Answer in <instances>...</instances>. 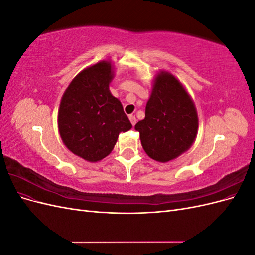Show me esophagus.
<instances>
[{
	"instance_id": "1",
	"label": "esophagus",
	"mask_w": 255,
	"mask_h": 255,
	"mask_svg": "<svg viewBox=\"0 0 255 255\" xmlns=\"http://www.w3.org/2000/svg\"><path fill=\"white\" fill-rule=\"evenodd\" d=\"M128 119H129V121H130V123H132V125L134 126L135 123H136V117L134 115H129L128 116Z\"/></svg>"
}]
</instances>
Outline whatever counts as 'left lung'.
Listing matches in <instances>:
<instances>
[{
    "mask_svg": "<svg viewBox=\"0 0 255 255\" xmlns=\"http://www.w3.org/2000/svg\"><path fill=\"white\" fill-rule=\"evenodd\" d=\"M198 126L195 103L182 83L167 71L157 73L145 117L135 126L144 152L159 163L179 157L194 143Z\"/></svg>",
    "mask_w": 255,
    "mask_h": 255,
    "instance_id": "obj_1",
    "label": "left lung"
}]
</instances>
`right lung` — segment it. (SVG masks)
Instances as JSON below:
<instances>
[{
    "label": "right lung",
    "instance_id": "1",
    "mask_svg": "<svg viewBox=\"0 0 255 255\" xmlns=\"http://www.w3.org/2000/svg\"><path fill=\"white\" fill-rule=\"evenodd\" d=\"M113 79L111 61H99L75 76L60 101L61 140L73 154L91 163L109 155L119 134L132 128L121 102L110 91Z\"/></svg>",
    "mask_w": 255,
    "mask_h": 255
}]
</instances>
